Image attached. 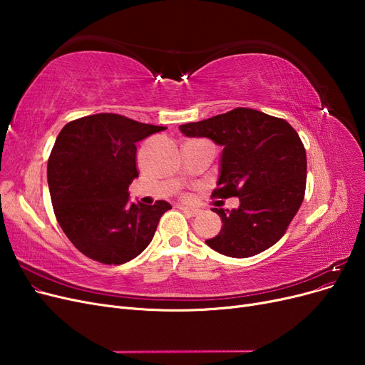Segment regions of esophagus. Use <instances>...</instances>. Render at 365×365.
<instances>
[{
    "label": "esophagus",
    "instance_id": "1",
    "mask_svg": "<svg viewBox=\"0 0 365 365\" xmlns=\"http://www.w3.org/2000/svg\"><path fill=\"white\" fill-rule=\"evenodd\" d=\"M180 210H181V212L187 213V215H190V216H196L197 213H200V210L190 208V207H185V205H181V207H180Z\"/></svg>",
    "mask_w": 365,
    "mask_h": 365
}]
</instances>
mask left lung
Segmentation results:
<instances>
[{
  "label": "left lung",
  "mask_w": 365,
  "mask_h": 365,
  "mask_svg": "<svg viewBox=\"0 0 365 365\" xmlns=\"http://www.w3.org/2000/svg\"><path fill=\"white\" fill-rule=\"evenodd\" d=\"M187 137H207L222 146L215 197L237 196L239 208H213L220 233L205 244L228 257L245 259L282 239L306 190V150L288 121L251 108L180 126Z\"/></svg>",
  "instance_id": "left-lung-1"
}]
</instances>
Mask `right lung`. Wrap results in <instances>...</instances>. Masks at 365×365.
<instances>
[{
  "label": "right lung",
  "instance_id": "right-lung-1",
  "mask_svg": "<svg viewBox=\"0 0 365 365\" xmlns=\"http://www.w3.org/2000/svg\"><path fill=\"white\" fill-rule=\"evenodd\" d=\"M164 129L102 113L59 132L47 165L51 204L63 233L86 257L121 264L150 244L172 205L130 204L128 190L138 176L137 143Z\"/></svg>",
  "mask_w": 365,
  "mask_h": 365
}]
</instances>
